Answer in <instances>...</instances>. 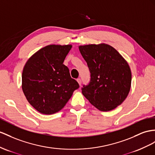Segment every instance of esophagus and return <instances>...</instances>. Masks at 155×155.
Here are the masks:
<instances>
[{
    "instance_id": "esophagus-1",
    "label": "esophagus",
    "mask_w": 155,
    "mask_h": 155,
    "mask_svg": "<svg viewBox=\"0 0 155 155\" xmlns=\"http://www.w3.org/2000/svg\"><path fill=\"white\" fill-rule=\"evenodd\" d=\"M77 82L78 83V84L79 85H81V83H82V81H81V78H77Z\"/></svg>"
}]
</instances>
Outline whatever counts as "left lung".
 Masks as SVG:
<instances>
[{"label": "left lung", "instance_id": "8db88e82", "mask_svg": "<svg viewBox=\"0 0 155 155\" xmlns=\"http://www.w3.org/2000/svg\"><path fill=\"white\" fill-rule=\"evenodd\" d=\"M78 49L88 64L90 84L82 93L101 111L117 108L128 96L132 73L128 62L111 46L105 43L80 45Z\"/></svg>", "mask_w": 155, "mask_h": 155}]
</instances>
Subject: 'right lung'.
I'll return each mask as SVG.
<instances>
[{
  "instance_id": "add662e5",
  "label": "right lung",
  "mask_w": 155,
  "mask_h": 155,
  "mask_svg": "<svg viewBox=\"0 0 155 155\" xmlns=\"http://www.w3.org/2000/svg\"><path fill=\"white\" fill-rule=\"evenodd\" d=\"M71 48V45H48L31 55L23 67V94L41 114L59 111L79 88L71 77L68 67L63 64Z\"/></svg>"
}]
</instances>
